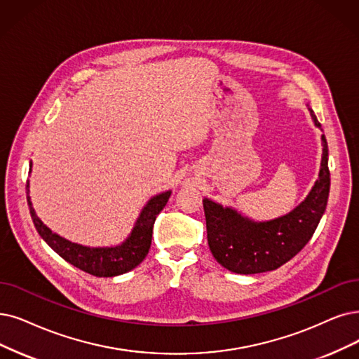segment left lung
I'll return each mask as SVG.
<instances>
[{"label":"left lung","mask_w":359,"mask_h":359,"mask_svg":"<svg viewBox=\"0 0 359 359\" xmlns=\"http://www.w3.org/2000/svg\"><path fill=\"white\" fill-rule=\"evenodd\" d=\"M315 126L321 128L309 109ZM323 156L318 180L302 203L280 218L256 222L233 208L203 198L209 249L224 268L236 274L277 269L305 248L327 206L330 191L328 147L321 135Z\"/></svg>","instance_id":"8db88e82"}]
</instances>
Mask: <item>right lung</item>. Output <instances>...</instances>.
Returning <instances> with one entry per match:
<instances>
[{
	"mask_svg": "<svg viewBox=\"0 0 359 359\" xmlns=\"http://www.w3.org/2000/svg\"><path fill=\"white\" fill-rule=\"evenodd\" d=\"M26 189L27 206H29L31 217L39 236L66 262L95 277H116L134 269L137 265L144 261L151 245V234L156 217L166 206L170 197V191H165L151 197L147 205L142 208L130 237L122 245L113 248H88L60 237L59 234L53 233L47 225H44V222L36 217L34 210L29 197V182H27Z\"/></svg>",
	"mask_w": 359,
	"mask_h": 359,
	"instance_id": "right-lung-1",
	"label": "right lung"
}]
</instances>
